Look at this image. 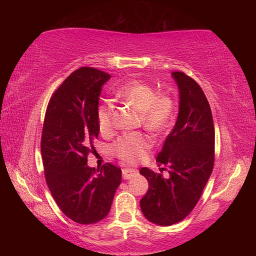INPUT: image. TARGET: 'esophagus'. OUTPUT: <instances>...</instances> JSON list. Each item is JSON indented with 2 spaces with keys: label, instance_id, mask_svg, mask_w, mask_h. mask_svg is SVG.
I'll use <instances>...</instances> for the list:
<instances>
[{
  "label": "esophagus",
  "instance_id": "obj_1",
  "mask_svg": "<svg viewBox=\"0 0 256 256\" xmlns=\"http://www.w3.org/2000/svg\"><path fill=\"white\" fill-rule=\"evenodd\" d=\"M136 175H138L136 170H132V168H125V170H123V178L124 180H130Z\"/></svg>",
  "mask_w": 256,
  "mask_h": 256
}]
</instances>
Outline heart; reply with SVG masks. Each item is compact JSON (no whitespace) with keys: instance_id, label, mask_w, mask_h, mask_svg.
<instances>
[{"instance_id":"heart-1","label":"heart","mask_w":256,"mask_h":256,"mask_svg":"<svg viewBox=\"0 0 256 256\" xmlns=\"http://www.w3.org/2000/svg\"><path fill=\"white\" fill-rule=\"evenodd\" d=\"M120 100L141 112L142 124L151 132H162L168 128L174 115V102L167 94H159L152 86L142 81H131L118 90ZM114 106L102 102L98 107L97 122L99 131L110 134L114 128ZM152 140L144 133H128L120 136L112 144V151L124 162H138L144 159Z\"/></svg>"}]
</instances>
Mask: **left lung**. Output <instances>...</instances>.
<instances>
[{"instance_id":"1","label":"left lung","mask_w":256,"mask_h":256,"mask_svg":"<svg viewBox=\"0 0 256 256\" xmlns=\"http://www.w3.org/2000/svg\"><path fill=\"white\" fill-rule=\"evenodd\" d=\"M172 76L178 88V115L157 157L170 176L164 178L146 167L140 170L149 183L140 200L141 211L159 226L180 222L194 209L214 162V126L206 94L185 73L172 72Z\"/></svg>"}]
</instances>
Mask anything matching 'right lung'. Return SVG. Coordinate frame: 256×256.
<instances>
[{"mask_svg":"<svg viewBox=\"0 0 256 256\" xmlns=\"http://www.w3.org/2000/svg\"><path fill=\"white\" fill-rule=\"evenodd\" d=\"M106 72L80 68L53 94L47 106L42 134V157L47 185L60 209L73 222H100L110 210L122 180L112 164L96 170L86 164L99 126L97 112Z\"/></svg>","mask_w":256,"mask_h":256,"instance_id":"right-lung-1","label":"right lung"}]
</instances>
